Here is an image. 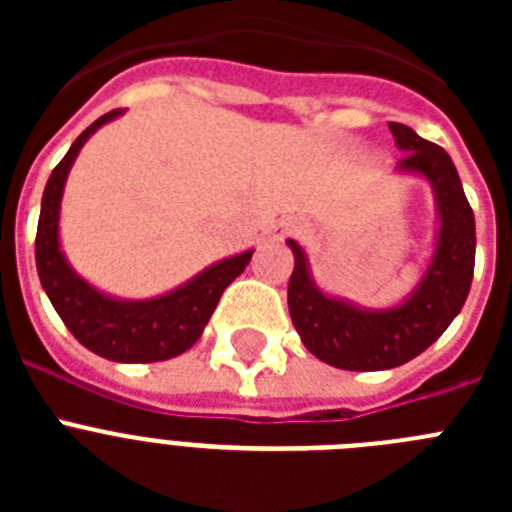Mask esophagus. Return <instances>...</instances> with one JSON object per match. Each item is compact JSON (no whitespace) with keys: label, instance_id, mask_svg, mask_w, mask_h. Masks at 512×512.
Masks as SVG:
<instances>
[{"label":"esophagus","instance_id":"1","mask_svg":"<svg viewBox=\"0 0 512 512\" xmlns=\"http://www.w3.org/2000/svg\"><path fill=\"white\" fill-rule=\"evenodd\" d=\"M292 233H300V228H297V225H282V228H277V238H282V235H292Z\"/></svg>","mask_w":512,"mask_h":512}]
</instances>
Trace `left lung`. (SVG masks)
<instances>
[{
    "mask_svg": "<svg viewBox=\"0 0 512 512\" xmlns=\"http://www.w3.org/2000/svg\"><path fill=\"white\" fill-rule=\"evenodd\" d=\"M390 130L395 146L405 153L395 171L425 179L436 202L431 259L410 295L392 307H364L328 295L312 279L305 248L292 238L287 241L295 256L287 287L292 323L312 356L348 372L395 369L423 354L461 312L474 277V212L454 161L408 125L390 122Z\"/></svg>",
    "mask_w": 512,
    "mask_h": 512,
    "instance_id": "1",
    "label": "left lung"
}]
</instances>
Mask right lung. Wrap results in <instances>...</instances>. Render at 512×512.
Listing matches in <instances>:
<instances>
[{
	"instance_id": "1",
	"label": "right lung",
	"mask_w": 512,
	"mask_h": 512,
	"mask_svg": "<svg viewBox=\"0 0 512 512\" xmlns=\"http://www.w3.org/2000/svg\"><path fill=\"white\" fill-rule=\"evenodd\" d=\"M120 115L122 110H112L94 120L48 176L35 235V264L45 295L81 346L120 364H148L174 359L200 341L225 287L241 277L253 248L215 261L179 287L148 300L107 295L81 277L61 248L63 187L84 143Z\"/></svg>"
}]
</instances>
